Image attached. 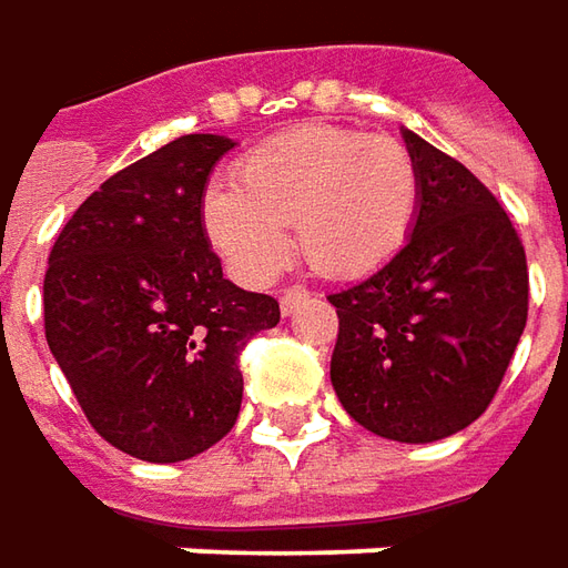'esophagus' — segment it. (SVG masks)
Segmentation results:
<instances>
[{
    "label": "esophagus",
    "instance_id": "esophagus-1",
    "mask_svg": "<svg viewBox=\"0 0 568 568\" xmlns=\"http://www.w3.org/2000/svg\"><path fill=\"white\" fill-rule=\"evenodd\" d=\"M307 298H311V295H307L304 288H285L283 298H280V311H283L285 317H288V314H295V311H298V307H302Z\"/></svg>",
    "mask_w": 568,
    "mask_h": 568
}]
</instances>
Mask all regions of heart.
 <instances>
[{
  "label": "heart",
  "mask_w": 568,
  "mask_h": 568,
  "mask_svg": "<svg viewBox=\"0 0 568 568\" xmlns=\"http://www.w3.org/2000/svg\"><path fill=\"white\" fill-rule=\"evenodd\" d=\"M232 185H213L201 204L206 242L245 283H266L295 245L321 276L355 280L386 266L412 239L420 175L396 138L355 128H285L247 150Z\"/></svg>",
  "instance_id": "b5f03b06"
}]
</instances>
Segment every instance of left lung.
Masks as SVG:
<instances>
[{
  "label": "left lung",
  "mask_w": 568,
  "mask_h": 568,
  "mask_svg": "<svg viewBox=\"0 0 568 568\" xmlns=\"http://www.w3.org/2000/svg\"><path fill=\"white\" fill-rule=\"evenodd\" d=\"M402 134L418 163V223L389 264L329 295V381L371 434L434 443L497 396L528 321V264L497 197L459 160Z\"/></svg>",
  "instance_id": "left-lung-1"
}]
</instances>
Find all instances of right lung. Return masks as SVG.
Returning <instances> with one entry per match:
<instances>
[{"instance_id":"right-lung-1","label":"right lung","mask_w":568,"mask_h":568,"mask_svg":"<svg viewBox=\"0 0 568 568\" xmlns=\"http://www.w3.org/2000/svg\"><path fill=\"white\" fill-rule=\"evenodd\" d=\"M223 134H182L115 172L74 210L50 251L43 323L93 430L144 462H182L232 430L239 355L280 323V302L245 292L201 223Z\"/></svg>"}]
</instances>
